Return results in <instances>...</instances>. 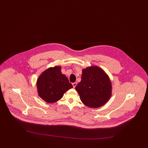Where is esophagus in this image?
<instances>
[{"label": "esophagus", "mask_w": 148, "mask_h": 148, "mask_svg": "<svg viewBox=\"0 0 148 148\" xmlns=\"http://www.w3.org/2000/svg\"><path fill=\"white\" fill-rule=\"evenodd\" d=\"M72 84H73V88H75L77 86V83H76V82L73 83Z\"/></svg>", "instance_id": "obj_1"}]
</instances>
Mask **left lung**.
<instances>
[{"instance_id": "1", "label": "left lung", "mask_w": 148, "mask_h": 148, "mask_svg": "<svg viewBox=\"0 0 148 148\" xmlns=\"http://www.w3.org/2000/svg\"><path fill=\"white\" fill-rule=\"evenodd\" d=\"M75 89L85 106L97 108L104 105L110 98L112 83L104 71L93 66L83 69L81 82Z\"/></svg>"}]
</instances>
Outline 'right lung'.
<instances>
[{
    "label": "right lung",
    "instance_id": "obj_1",
    "mask_svg": "<svg viewBox=\"0 0 148 148\" xmlns=\"http://www.w3.org/2000/svg\"><path fill=\"white\" fill-rule=\"evenodd\" d=\"M38 94L47 103L56 102L64 93L73 88L68 77L61 72L60 66L50 68L44 71L37 80Z\"/></svg>",
    "mask_w": 148,
    "mask_h": 148
}]
</instances>
